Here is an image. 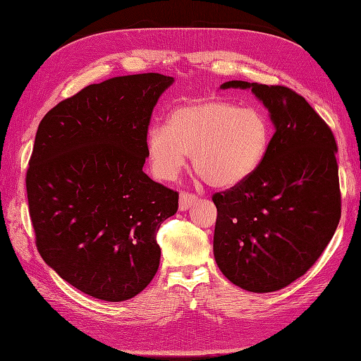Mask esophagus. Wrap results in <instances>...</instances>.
<instances>
[{
  "label": "esophagus",
  "instance_id": "34e87169",
  "mask_svg": "<svg viewBox=\"0 0 361 361\" xmlns=\"http://www.w3.org/2000/svg\"><path fill=\"white\" fill-rule=\"evenodd\" d=\"M195 202H197V195L192 194V192H188V191H182L180 199H179V209L187 211Z\"/></svg>",
  "mask_w": 361,
  "mask_h": 361
}]
</instances>
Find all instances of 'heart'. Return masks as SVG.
<instances>
[{"label": "heart", "instance_id": "b5f03b06", "mask_svg": "<svg viewBox=\"0 0 361 361\" xmlns=\"http://www.w3.org/2000/svg\"><path fill=\"white\" fill-rule=\"evenodd\" d=\"M271 141L268 117L259 108L215 99L174 110L169 126H152L146 149L152 171L173 180L192 154V167L216 188L244 182L264 159Z\"/></svg>", "mask_w": 361, "mask_h": 361}]
</instances>
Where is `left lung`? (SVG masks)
Instances as JSON below:
<instances>
[{
  "label": "left lung",
  "mask_w": 361,
  "mask_h": 361,
  "mask_svg": "<svg viewBox=\"0 0 361 361\" xmlns=\"http://www.w3.org/2000/svg\"><path fill=\"white\" fill-rule=\"evenodd\" d=\"M221 87L251 89L276 130L259 167L212 195L214 256L233 285L260 293L279 290L314 265L341 220L336 138L289 87L247 81Z\"/></svg>",
  "instance_id": "1"
}]
</instances>
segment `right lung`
Returning a JSON list of instances; mask_svg holds the SVG:
<instances>
[{
	"mask_svg": "<svg viewBox=\"0 0 361 361\" xmlns=\"http://www.w3.org/2000/svg\"><path fill=\"white\" fill-rule=\"evenodd\" d=\"M171 82L150 72L87 85L39 125L25 178L36 247L93 298H133L158 271L157 233L179 192L143 166L152 111Z\"/></svg>",
	"mask_w": 361,
	"mask_h": 361,
	"instance_id": "add662e5",
	"label": "right lung"
}]
</instances>
